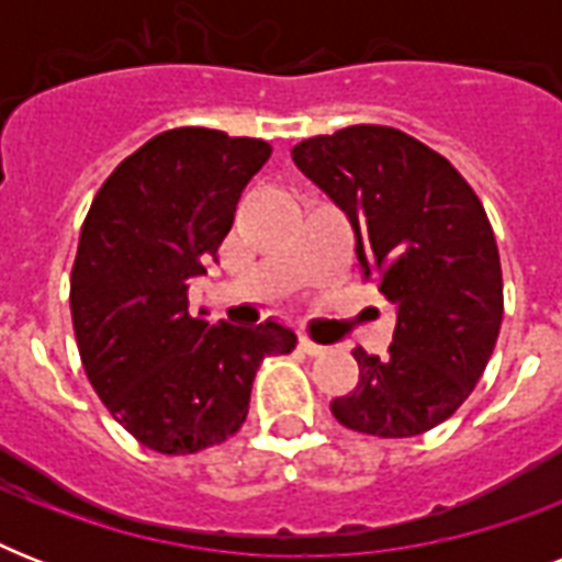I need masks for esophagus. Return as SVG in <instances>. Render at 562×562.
I'll use <instances>...</instances> for the list:
<instances>
[{
  "mask_svg": "<svg viewBox=\"0 0 562 562\" xmlns=\"http://www.w3.org/2000/svg\"><path fill=\"white\" fill-rule=\"evenodd\" d=\"M297 347H300V350H303V352H306V356H321V352H326V347H321V344H315V341H312V338H306V335L300 338Z\"/></svg>",
  "mask_w": 562,
  "mask_h": 562,
  "instance_id": "obj_1",
  "label": "esophagus"
}]
</instances>
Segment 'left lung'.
Segmentation results:
<instances>
[{
    "label": "left lung",
    "mask_w": 562,
    "mask_h": 562,
    "mask_svg": "<svg viewBox=\"0 0 562 562\" xmlns=\"http://www.w3.org/2000/svg\"><path fill=\"white\" fill-rule=\"evenodd\" d=\"M291 157L347 212L361 280L396 306L387 356L352 350L359 384L333 400V417L373 437L440 426L479 384L505 315L479 194L443 154L387 125L312 136Z\"/></svg>",
    "instance_id": "1"
}]
</instances>
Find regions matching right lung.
Masks as SVG:
<instances>
[{
  "label": "right lung",
  "instance_id": "right-lung-1",
  "mask_svg": "<svg viewBox=\"0 0 562 562\" xmlns=\"http://www.w3.org/2000/svg\"><path fill=\"white\" fill-rule=\"evenodd\" d=\"M268 157L265 139L175 127L119 162L83 218L69 282L81 364L154 452L194 454L236 435L259 364L297 344L277 321L241 329L189 312V280L218 254Z\"/></svg>",
  "mask_w": 562,
  "mask_h": 562
}]
</instances>
